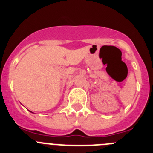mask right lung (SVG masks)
I'll list each match as a JSON object with an SVG mask.
<instances>
[{"mask_svg": "<svg viewBox=\"0 0 153 153\" xmlns=\"http://www.w3.org/2000/svg\"><path fill=\"white\" fill-rule=\"evenodd\" d=\"M30 113H33V112H31V111H30Z\"/></svg>", "mask_w": 153, "mask_h": 153, "instance_id": "obj_1", "label": "right lung"}]
</instances>
